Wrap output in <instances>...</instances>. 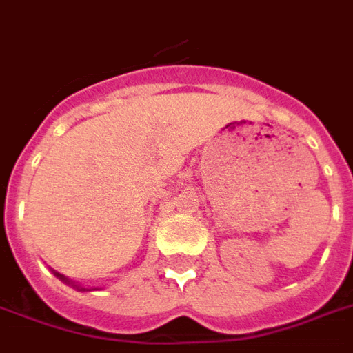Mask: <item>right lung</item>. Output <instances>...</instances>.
<instances>
[{"mask_svg":"<svg viewBox=\"0 0 353 353\" xmlns=\"http://www.w3.org/2000/svg\"><path fill=\"white\" fill-rule=\"evenodd\" d=\"M56 276H60L61 280H65V279H63V276H61V274H58V272H56ZM65 282H68V280H65Z\"/></svg>","mask_w":353,"mask_h":353,"instance_id":"1","label":"right lung"}]
</instances>
